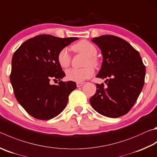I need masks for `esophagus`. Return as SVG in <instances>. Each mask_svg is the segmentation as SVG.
I'll return each mask as SVG.
<instances>
[{
    "instance_id": "esophagus-1",
    "label": "esophagus",
    "mask_w": 157,
    "mask_h": 157,
    "mask_svg": "<svg viewBox=\"0 0 157 157\" xmlns=\"http://www.w3.org/2000/svg\"><path fill=\"white\" fill-rule=\"evenodd\" d=\"M84 84V82H77L76 85H77V86H78V87H80V86H82V85H83Z\"/></svg>"
}]
</instances>
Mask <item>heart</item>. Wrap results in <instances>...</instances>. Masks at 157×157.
<instances>
[{
  "mask_svg": "<svg viewBox=\"0 0 157 157\" xmlns=\"http://www.w3.org/2000/svg\"><path fill=\"white\" fill-rule=\"evenodd\" d=\"M72 49L77 53H82L86 56L85 65L88 66L82 69L71 68L68 69L66 71L67 78L71 81L80 82L91 78L94 74V69L89 65L97 67L99 64V59L96 57L98 54V49L96 47L90 42L83 40L74 44L72 47ZM58 61L62 68H67L69 66L71 58L67 48H64L59 51L58 54Z\"/></svg>",
  "mask_w": 157,
  "mask_h": 157,
  "instance_id": "obj_1",
  "label": "heart"
}]
</instances>
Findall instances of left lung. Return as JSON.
<instances>
[{
	"instance_id": "1",
	"label": "left lung",
	"mask_w": 157,
	"mask_h": 157,
	"mask_svg": "<svg viewBox=\"0 0 157 157\" xmlns=\"http://www.w3.org/2000/svg\"><path fill=\"white\" fill-rule=\"evenodd\" d=\"M103 56L97 78H106L96 84L97 90L90 103L101 115L117 118L126 115L137 100L144 87L146 67L140 54L126 40L112 35L94 38Z\"/></svg>"
}]
</instances>
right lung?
<instances>
[{"label": "right lung", "mask_w": 157, "mask_h": 157, "mask_svg": "<svg viewBox=\"0 0 157 157\" xmlns=\"http://www.w3.org/2000/svg\"><path fill=\"white\" fill-rule=\"evenodd\" d=\"M79 38L38 35L23 42L11 60L10 81L18 103L33 117L49 120L66 107L75 82L60 80L65 73L58 61L59 51ZM59 79L58 85L50 80Z\"/></svg>", "instance_id": "obj_1"}]
</instances>
